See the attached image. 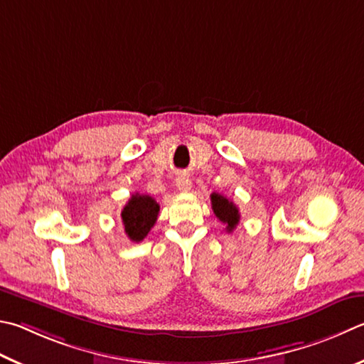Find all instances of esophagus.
<instances>
[{"label": "esophagus", "mask_w": 364, "mask_h": 364, "mask_svg": "<svg viewBox=\"0 0 364 364\" xmlns=\"http://www.w3.org/2000/svg\"><path fill=\"white\" fill-rule=\"evenodd\" d=\"M176 188L181 191V193H188L193 188V181L189 180V176L186 175H180L176 178Z\"/></svg>", "instance_id": "34e87169"}]
</instances>
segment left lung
Returning a JSON list of instances; mask_svg holds the SVG:
<instances>
[{
    "label": "left lung",
    "instance_id": "left-lung-1",
    "mask_svg": "<svg viewBox=\"0 0 364 364\" xmlns=\"http://www.w3.org/2000/svg\"><path fill=\"white\" fill-rule=\"evenodd\" d=\"M210 197H211V208H213V213L223 224H226L228 232H232L240 221V213H239V208H237V205L234 202H230L228 197H224L218 193H213Z\"/></svg>",
    "mask_w": 364,
    "mask_h": 364
}]
</instances>
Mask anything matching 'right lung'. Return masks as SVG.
Returning <instances> with one entry per match:
<instances>
[{
	"label": "right lung",
	"instance_id": "obj_1",
	"mask_svg": "<svg viewBox=\"0 0 364 364\" xmlns=\"http://www.w3.org/2000/svg\"><path fill=\"white\" fill-rule=\"evenodd\" d=\"M159 203L146 194H134L121 213L122 224L132 242H141L157 221Z\"/></svg>",
	"mask_w": 364,
	"mask_h": 364
}]
</instances>
